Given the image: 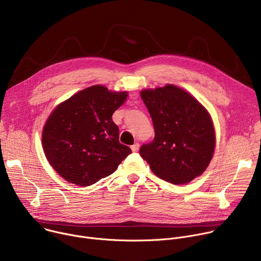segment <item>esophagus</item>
Instances as JSON below:
<instances>
[{
  "label": "esophagus",
  "mask_w": 261,
  "mask_h": 261,
  "mask_svg": "<svg viewBox=\"0 0 261 261\" xmlns=\"http://www.w3.org/2000/svg\"><path fill=\"white\" fill-rule=\"evenodd\" d=\"M131 150H132V152H138V150H139V143H134L132 146H131Z\"/></svg>",
  "instance_id": "1"
}]
</instances>
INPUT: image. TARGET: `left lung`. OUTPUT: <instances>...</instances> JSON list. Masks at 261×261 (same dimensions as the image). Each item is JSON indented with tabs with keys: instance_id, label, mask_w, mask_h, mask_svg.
<instances>
[{
	"instance_id": "obj_1",
	"label": "left lung",
	"mask_w": 261,
	"mask_h": 261,
	"mask_svg": "<svg viewBox=\"0 0 261 261\" xmlns=\"http://www.w3.org/2000/svg\"><path fill=\"white\" fill-rule=\"evenodd\" d=\"M140 97L152 118L155 138L143 144L139 154L152 171L174 185L201 175L216 146L213 120L205 107L174 85L144 89Z\"/></svg>"
}]
</instances>
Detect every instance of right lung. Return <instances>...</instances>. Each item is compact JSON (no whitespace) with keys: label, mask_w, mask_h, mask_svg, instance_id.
Returning a JSON list of instances; mask_svg holds the SVG:
<instances>
[{"label":"right lung","mask_w":261,"mask_h":261,"mask_svg":"<svg viewBox=\"0 0 261 261\" xmlns=\"http://www.w3.org/2000/svg\"><path fill=\"white\" fill-rule=\"evenodd\" d=\"M128 92L96 85L60 103L42 131V147L50 166L67 181L91 186L114 173L131 154L119 141L113 114Z\"/></svg>","instance_id":"right-lung-1"}]
</instances>
